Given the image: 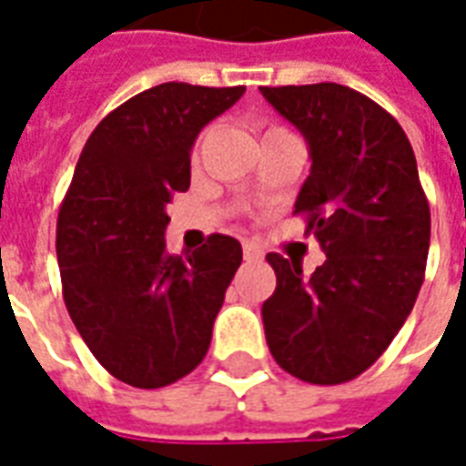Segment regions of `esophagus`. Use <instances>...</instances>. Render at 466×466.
<instances>
[{
    "instance_id": "obj_1",
    "label": "esophagus",
    "mask_w": 466,
    "mask_h": 466,
    "mask_svg": "<svg viewBox=\"0 0 466 466\" xmlns=\"http://www.w3.org/2000/svg\"><path fill=\"white\" fill-rule=\"evenodd\" d=\"M243 256H246V260H260V258H263V250H260L256 243L246 240V243H243Z\"/></svg>"
}]
</instances>
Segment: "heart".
I'll list each match as a JSON object with an SVG mask.
<instances>
[{"label": "heart", "instance_id": "1", "mask_svg": "<svg viewBox=\"0 0 466 466\" xmlns=\"http://www.w3.org/2000/svg\"><path fill=\"white\" fill-rule=\"evenodd\" d=\"M270 131H280V128H268V131H266V134H270Z\"/></svg>", "mask_w": 466, "mask_h": 466}]
</instances>
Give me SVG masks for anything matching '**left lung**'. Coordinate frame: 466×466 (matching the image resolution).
I'll return each mask as SVG.
<instances>
[{
    "mask_svg": "<svg viewBox=\"0 0 466 466\" xmlns=\"http://www.w3.org/2000/svg\"><path fill=\"white\" fill-rule=\"evenodd\" d=\"M310 146L295 216L325 250L310 278L268 253L278 285L263 303L275 362L310 385H342L392 342L422 288L430 203L402 126L360 91L322 81L260 86Z\"/></svg>",
    "mask_w": 466,
    "mask_h": 466,
    "instance_id": "obj_1",
    "label": "left lung"
}]
</instances>
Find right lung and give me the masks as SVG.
<instances>
[{
  "mask_svg": "<svg viewBox=\"0 0 466 466\" xmlns=\"http://www.w3.org/2000/svg\"><path fill=\"white\" fill-rule=\"evenodd\" d=\"M246 86L158 84L94 128L56 220L61 293L91 355L131 387L198 368L243 248L213 233L193 256L166 250V206L191 186L200 128Z\"/></svg>",
  "mask_w": 466,
  "mask_h": 466,
  "instance_id": "1",
  "label": "right lung"
}]
</instances>
